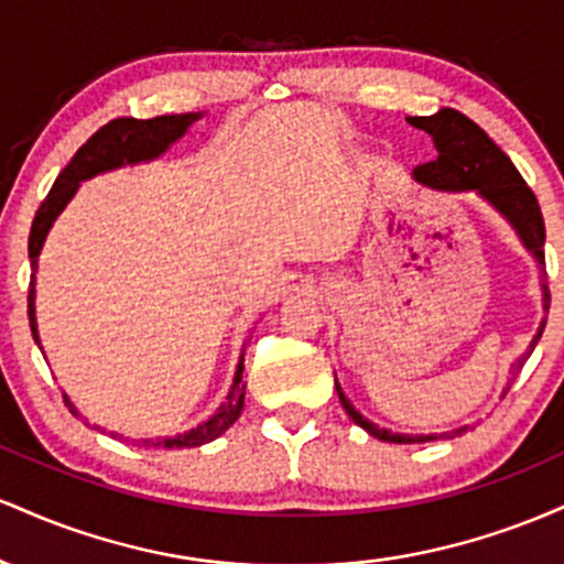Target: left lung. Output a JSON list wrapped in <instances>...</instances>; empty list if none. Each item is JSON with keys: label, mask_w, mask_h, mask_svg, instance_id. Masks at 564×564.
Segmentation results:
<instances>
[{"label": "left lung", "mask_w": 564, "mask_h": 564, "mask_svg": "<svg viewBox=\"0 0 564 564\" xmlns=\"http://www.w3.org/2000/svg\"><path fill=\"white\" fill-rule=\"evenodd\" d=\"M408 124L432 134L437 148V159L430 161V164H422L419 170H413V177L422 185L435 187V191L480 193L494 209H498L509 219L511 228L520 236V241L525 243V249L533 251L535 260L543 264V241H546V230H543L539 198H535V193L530 191L525 180H522V174L517 172V166L511 164L507 153H503L501 148H498L496 142L469 119V116L453 111V108H440V111L432 116H408ZM549 302H552V294H549L546 283H543V310H546V313ZM543 326H546V318L541 321L539 334L533 336L525 355L517 360V368L525 364L530 352L539 345ZM336 394H339L341 408H345L347 416L352 419L355 424L364 426L368 435L387 440V443H430V440H451L462 435V432H467V426H462V430L443 432V435H394L390 430H379L377 424L364 419V413L355 411V405L349 403L345 392H341L339 381H336Z\"/></svg>", "instance_id": "left-lung-1"}]
</instances>
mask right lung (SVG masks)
Listing matches in <instances>:
<instances>
[{"label": "right lung", "mask_w": 564, "mask_h": 564, "mask_svg": "<svg viewBox=\"0 0 564 564\" xmlns=\"http://www.w3.org/2000/svg\"><path fill=\"white\" fill-rule=\"evenodd\" d=\"M200 113H172V116H156V119H113L106 127H100L84 145L76 151V156L68 161V166L57 174L55 185L50 187L47 198L42 200V206L36 209L34 225H31L29 236V260H31V273H36V260L39 251H42L47 230L53 228L55 217L61 215L63 206L74 198L76 187L82 180L95 177V174L116 170V166L124 164H140V161H151L161 156L174 140H180L187 132V127L198 119ZM29 321H31V334H36V313H34V275H31V289H29ZM243 364H238L236 379H232L230 394L215 416L209 422L198 424L196 430L185 432L177 437H164V440H142L145 445H164V448H196V445L212 443V440L223 435L228 426L241 416L243 411V390L241 384ZM66 398V394H63ZM66 405L76 413V408L70 405L66 398Z\"/></svg>", "instance_id": "obj_1"}]
</instances>
